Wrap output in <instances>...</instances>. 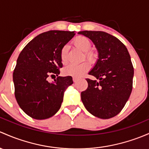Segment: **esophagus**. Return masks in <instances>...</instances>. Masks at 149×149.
<instances>
[{"instance_id": "34e87169", "label": "esophagus", "mask_w": 149, "mask_h": 149, "mask_svg": "<svg viewBox=\"0 0 149 149\" xmlns=\"http://www.w3.org/2000/svg\"><path fill=\"white\" fill-rule=\"evenodd\" d=\"M73 82H76V81H78V78L73 77Z\"/></svg>"}]
</instances>
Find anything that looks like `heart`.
Returning a JSON list of instances; mask_svg holds the SVG:
<instances>
[{"label":"heart","instance_id":"heart-1","mask_svg":"<svg viewBox=\"0 0 149 149\" xmlns=\"http://www.w3.org/2000/svg\"><path fill=\"white\" fill-rule=\"evenodd\" d=\"M75 46L86 53V56L90 61L94 59V55L91 52H87L91 46V43L88 38L84 36H79L74 40ZM67 46H65L61 51V59L63 63L67 61ZM90 68V63L88 61H84L79 64L69 63L63 68V73L65 76H71L79 77Z\"/></svg>","mask_w":149,"mask_h":149}]
</instances>
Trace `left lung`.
I'll return each instance as SVG.
<instances>
[{
    "label": "left lung",
    "mask_w": 149,
    "mask_h": 149,
    "mask_svg": "<svg viewBox=\"0 0 149 149\" xmlns=\"http://www.w3.org/2000/svg\"><path fill=\"white\" fill-rule=\"evenodd\" d=\"M93 41L98 59L86 79L88 88L81 92V100L89 113L108 119L120 112L129 98L133 88L134 67L125 45L117 38L103 31L78 33Z\"/></svg>",
    "instance_id": "1"
}]
</instances>
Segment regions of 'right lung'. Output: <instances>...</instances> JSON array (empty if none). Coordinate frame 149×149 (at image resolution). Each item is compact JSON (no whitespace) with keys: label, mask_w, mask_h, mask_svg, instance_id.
<instances>
[{"label":"right lung","mask_w":149,"mask_h":149,"mask_svg":"<svg viewBox=\"0 0 149 149\" xmlns=\"http://www.w3.org/2000/svg\"><path fill=\"white\" fill-rule=\"evenodd\" d=\"M74 31H49L39 34L24 47L13 73L15 96L21 109L38 120L46 119L60 109L71 76H58L62 68L61 51ZM56 74L54 82L50 76Z\"/></svg>","instance_id":"add662e5"}]
</instances>
